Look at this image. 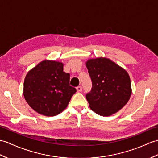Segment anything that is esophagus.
Instances as JSON below:
<instances>
[{
    "instance_id": "esophagus-1",
    "label": "esophagus",
    "mask_w": 158,
    "mask_h": 158,
    "mask_svg": "<svg viewBox=\"0 0 158 158\" xmlns=\"http://www.w3.org/2000/svg\"><path fill=\"white\" fill-rule=\"evenodd\" d=\"M76 89L78 91H82V87L81 86H78V87H77Z\"/></svg>"
}]
</instances>
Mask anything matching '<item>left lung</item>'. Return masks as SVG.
I'll list each match as a JSON object with an SVG mask.
<instances>
[{
  "label": "left lung",
  "instance_id": "8db88e82",
  "mask_svg": "<svg viewBox=\"0 0 158 158\" xmlns=\"http://www.w3.org/2000/svg\"><path fill=\"white\" fill-rule=\"evenodd\" d=\"M92 82L86 94L89 107L98 114L108 116L127 104L131 95L129 75L108 58H98L86 62Z\"/></svg>",
  "mask_w": 158,
  "mask_h": 158
}]
</instances>
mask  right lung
Masks as SVG:
<instances>
[{"label": "right lung", "mask_w": 158, "mask_h": 158, "mask_svg": "<svg viewBox=\"0 0 158 158\" xmlns=\"http://www.w3.org/2000/svg\"><path fill=\"white\" fill-rule=\"evenodd\" d=\"M70 75L60 62L44 60L29 71L23 95L29 106L40 114L53 116L67 108L77 90L69 85Z\"/></svg>", "instance_id": "add662e5"}]
</instances>
